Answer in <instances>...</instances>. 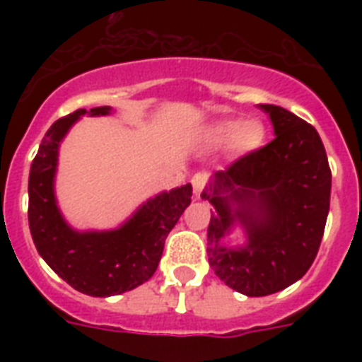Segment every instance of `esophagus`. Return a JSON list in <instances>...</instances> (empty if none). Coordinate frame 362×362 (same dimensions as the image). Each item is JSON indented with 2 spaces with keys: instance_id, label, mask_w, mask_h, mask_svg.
Wrapping results in <instances>:
<instances>
[{
  "instance_id": "1",
  "label": "esophagus",
  "mask_w": 362,
  "mask_h": 362,
  "mask_svg": "<svg viewBox=\"0 0 362 362\" xmlns=\"http://www.w3.org/2000/svg\"><path fill=\"white\" fill-rule=\"evenodd\" d=\"M192 186L195 195L201 197V195L206 192V186H209V173H197V175H193Z\"/></svg>"
}]
</instances>
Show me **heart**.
Listing matches in <instances>:
<instances>
[{
    "label": "heart",
    "instance_id": "1",
    "mask_svg": "<svg viewBox=\"0 0 362 362\" xmlns=\"http://www.w3.org/2000/svg\"><path fill=\"white\" fill-rule=\"evenodd\" d=\"M212 146H229L237 156H247L263 146L264 125L259 120H223L209 129Z\"/></svg>",
    "mask_w": 362,
    "mask_h": 362
}]
</instances>
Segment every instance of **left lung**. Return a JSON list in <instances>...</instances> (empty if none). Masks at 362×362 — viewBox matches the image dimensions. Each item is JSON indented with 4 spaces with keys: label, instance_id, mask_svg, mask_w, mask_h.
Masks as SVG:
<instances>
[{
    "label": "left lung",
    "instance_id": "left-lung-1",
    "mask_svg": "<svg viewBox=\"0 0 362 362\" xmlns=\"http://www.w3.org/2000/svg\"><path fill=\"white\" fill-rule=\"evenodd\" d=\"M261 109L274 125V139L218 170L203 193L214 206L206 233L210 267L247 297L281 291L308 272L331 204V169L317 131L281 107ZM237 221L248 244L223 247Z\"/></svg>",
    "mask_w": 362,
    "mask_h": 362
}]
</instances>
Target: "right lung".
<instances>
[{"label":"right lung","mask_w":362,"mask_h":362,"mask_svg":"<svg viewBox=\"0 0 362 362\" xmlns=\"http://www.w3.org/2000/svg\"><path fill=\"white\" fill-rule=\"evenodd\" d=\"M110 107L90 109V116H105ZM86 109L54 122L42 136L30 169L28 220L37 252L73 289L110 297L131 291L153 276L163 253L165 238L192 203V184L148 199L124 226L112 231H75L59 214L54 195V176L59 142Z\"/></svg>","instance_id":"add662e5"}]
</instances>
